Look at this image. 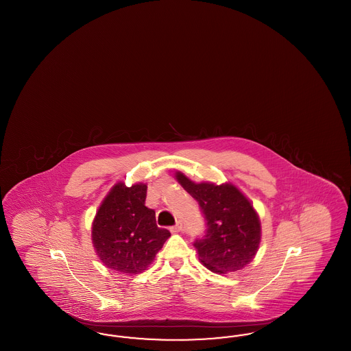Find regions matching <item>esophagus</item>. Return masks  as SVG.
Here are the masks:
<instances>
[{
    "mask_svg": "<svg viewBox=\"0 0 351 351\" xmlns=\"http://www.w3.org/2000/svg\"><path fill=\"white\" fill-rule=\"evenodd\" d=\"M172 233H180L182 230H183V223H182V221H178L173 226H171V229H169Z\"/></svg>",
    "mask_w": 351,
    "mask_h": 351,
    "instance_id": "34e87169",
    "label": "esophagus"
}]
</instances>
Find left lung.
Segmentation results:
<instances>
[{
  "instance_id": "left-lung-1",
  "label": "left lung",
  "mask_w": 351,
  "mask_h": 351,
  "mask_svg": "<svg viewBox=\"0 0 351 351\" xmlns=\"http://www.w3.org/2000/svg\"><path fill=\"white\" fill-rule=\"evenodd\" d=\"M176 179L199 202L206 221L205 235L193 243L201 263L216 274L249 265L261 243V222L250 201L233 184H196L182 172Z\"/></svg>"
}]
</instances>
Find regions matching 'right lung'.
<instances>
[{
	"instance_id": "obj_1",
	"label": "right lung",
	"mask_w": 351,
	"mask_h": 351,
	"mask_svg": "<svg viewBox=\"0 0 351 351\" xmlns=\"http://www.w3.org/2000/svg\"><path fill=\"white\" fill-rule=\"evenodd\" d=\"M146 184L118 183L101 202L93 219L92 242L110 269L135 275L149 267L171 233L158 228L155 210L145 205Z\"/></svg>"
}]
</instances>
